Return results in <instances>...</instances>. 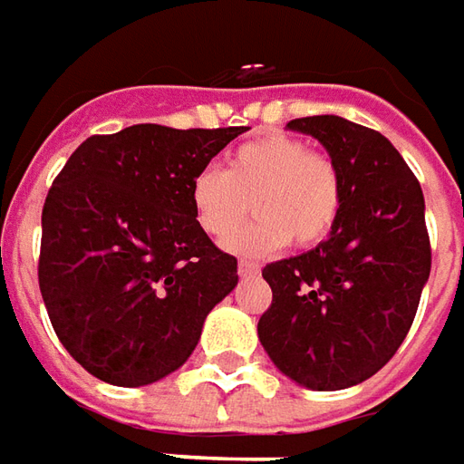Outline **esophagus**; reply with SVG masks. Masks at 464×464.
Segmentation results:
<instances>
[{
	"label": "esophagus",
	"instance_id": "obj_1",
	"mask_svg": "<svg viewBox=\"0 0 464 464\" xmlns=\"http://www.w3.org/2000/svg\"><path fill=\"white\" fill-rule=\"evenodd\" d=\"M238 274L241 276H254V274H258V264L256 261H238Z\"/></svg>",
	"mask_w": 464,
	"mask_h": 464
}]
</instances>
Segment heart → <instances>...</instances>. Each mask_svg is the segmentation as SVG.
I'll return each mask as SVG.
<instances>
[{
	"label": "heart",
	"instance_id": "heart-1",
	"mask_svg": "<svg viewBox=\"0 0 464 464\" xmlns=\"http://www.w3.org/2000/svg\"><path fill=\"white\" fill-rule=\"evenodd\" d=\"M258 216L231 244L238 254H272L295 241L302 248L324 241L343 210V178L335 160L289 134H264L236 147L226 172L200 169L190 179L198 228L226 244L251 213Z\"/></svg>",
	"mask_w": 464,
	"mask_h": 464
}]
</instances>
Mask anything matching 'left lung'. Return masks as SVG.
I'll list each match as a JSON object with an SVG mask.
<instances>
[{"label": "left lung", "mask_w": 464, "mask_h": 464, "mask_svg": "<svg viewBox=\"0 0 464 464\" xmlns=\"http://www.w3.org/2000/svg\"><path fill=\"white\" fill-rule=\"evenodd\" d=\"M335 160L343 210L307 254L266 264L272 304L258 340L276 368L314 391L355 386L393 358L414 323L431 246L421 185L376 129L340 116L292 119Z\"/></svg>", "instance_id": "left-lung-1"}]
</instances>
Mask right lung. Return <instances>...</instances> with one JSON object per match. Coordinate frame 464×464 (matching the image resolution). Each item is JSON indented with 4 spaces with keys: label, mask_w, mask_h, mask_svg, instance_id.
Segmentation results:
<instances>
[{
    "label": "right lung",
    "mask_w": 464,
    "mask_h": 464,
    "mask_svg": "<svg viewBox=\"0 0 464 464\" xmlns=\"http://www.w3.org/2000/svg\"><path fill=\"white\" fill-rule=\"evenodd\" d=\"M246 126H126L88 137L43 206L37 282L63 348L91 376L147 386L195 351L238 261L198 228L190 179Z\"/></svg>",
    "instance_id": "add662e5"
}]
</instances>
